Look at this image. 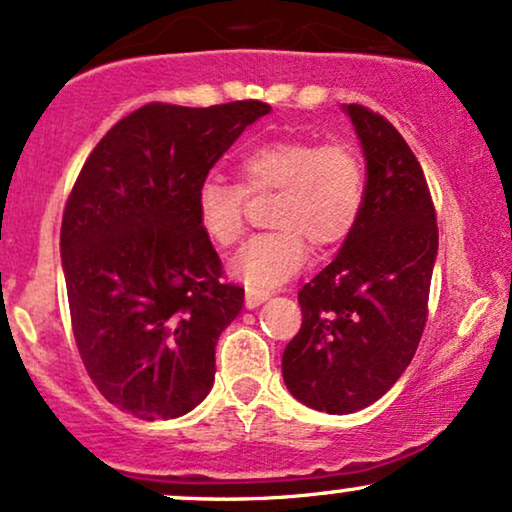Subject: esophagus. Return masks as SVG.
<instances>
[{
    "mask_svg": "<svg viewBox=\"0 0 512 512\" xmlns=\"http://www.w3.org/2000/svg\"><path fill=\"white\" fill-rule=\"evenodd\" d=\"M267 298H269V291H260V288H248V291H245V307H248V310H255V307H260Z\"/></svg>",
    "mask_w": 512,
    "mask_h": 512,
    "instance_id": "esophagus-1",
    "label": "esophagus"
}]
</instances>
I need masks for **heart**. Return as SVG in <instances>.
I'll return each instance as SVG.
<instances>
[{"label": "heart", "mask_w": 512, "mask_h": 512, "mask_svg": "<svg viewBox=\"0 0 512 512\" xmlns=\"http://www.w3.org/2000/svg\"><path fill=\"white\" fill-rule=\"evenodd\" d=\"M243 188L205 178L195 195L197 224L217 248H233L245 231V193H276L272 233L252 238L231 262L236 279L252 288H274L300 272L307 244L334 248L360 219L365 164L350 145L315 140H274L240 159Z\"/></svg>", "instance_id": "heart-1"}]
</instances>
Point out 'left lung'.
<instances>
[{"label": "left lung", "instance_id": "8db88e82", "mask_svg": "<svg viewBox=\"0 0 512 512\" xmlns=\"http://www.w3.org/2000/svg\"><path fill=\"white\" fill-rule=\"evenodd\" d=\"M365 155V202L329 267L298 293L303 326L283 350L293 398L329 415L379 400L415 355L439 252L422 166L384 116L346 104Z\"/></svg>", "mask_w": 512, "mask_h": 512}]
</instances>
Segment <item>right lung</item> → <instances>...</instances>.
<instances>
[{
    "label": "right lung",
    "instance_id": "obj_1",
    "mask_svg": "<svg viewBox=\"0 0 512 512\" xmlns=\"http://www.w3.org/2000/svg\"><path fill=\"white\" fill-rule=\"evenodd\" d=\"M272 107L257 100L152 102L90 152L61 221L73 336L92 384L140 420H174L214 384V348L245 291L221 279L195 195L238 135Z\"/></svg>",
    "mask_w": 512,
    "mask_h": 512
}]
</instances>
